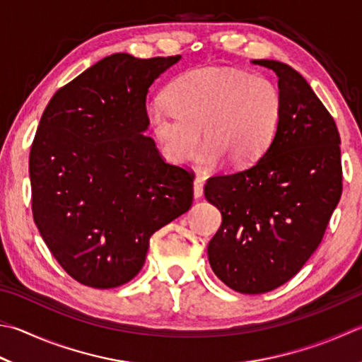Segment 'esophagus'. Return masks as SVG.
Wrapping results in <instances>:
<instances>
[{
	"instance_id": "esophagus-1",
	"label": "esophagus",
	"mask_w": 362,
	"mask_h": 362,
	"mask_svg": "<svg viewBox=\"0 0 362 362\" xmlns=\"http://www.w3.org/2000/svg\"><path fill=\"white\" fill-rule=\"evenodd\" d=\"M194 197L197 200L202 199V197H203V182H202L200 178H197L194 181Z\"/></svg>"
}]
</instances>
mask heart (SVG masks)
Instances as JSON below:
<instances>
[{
    "label": "heart",
    "mask_w": 362,
    "mask_h": 362,
    "mask_svg": "<svg viewBox=\"0 0 362 362\" xmlns=\"http://www.w3.org/2000/svg\"><path fill=\"white\" fill-rule=\"evenodd\" d=\"M168 102L149 108V124L163 154L186 162L203 140L199 163L213 167L222 158L245 167L266 153L282 113L277 86L262 75L233 69H199L180 75L167 91Z\"/></svg>",
    "instance_id": "heart-1"
}]
</instances>
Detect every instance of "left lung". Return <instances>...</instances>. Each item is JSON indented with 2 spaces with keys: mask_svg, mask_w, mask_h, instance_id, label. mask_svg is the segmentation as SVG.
Here are the masks:
<instances>
[{
  "mask_svg": "<svg viewBox=\"0 0 362 362\" xmlns=\"http://www.w3.org/2000/svg\"><path fill=\"white\" fill-rule=\"evenodd\" d=\"M254 63L279 77L276 137L252 165L204 184V197L222 214L208 244L209 264L225 285L247 295L281 287L303 268L342 195L340 137L331 113L288 64Z\"/></svg>",
  "mask_w": 362,
  "mask_h": 362,
  "instance_id": "8db88e82",
  "label": "left lung"
}]
</instances>
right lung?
<instances>
[{
    "mask_svg": "<svg viewBox=\"0 0 362 362\" xmlns=\"http://www.w3.org/2000/svg\"><path fill=\"white\" fill-rule=\"evenodd\" d=\"M180 58L115 53L59 88L40 118L33 219L61 268L88 287L132 281L154 231L192 206L194 172L143 135L148 88Z\"/></svg>",
    "mask_w": 362,
    "mask_h": 362,
    "instance_id": "1",
    "label": "right lung"
}]
</instances>
